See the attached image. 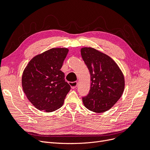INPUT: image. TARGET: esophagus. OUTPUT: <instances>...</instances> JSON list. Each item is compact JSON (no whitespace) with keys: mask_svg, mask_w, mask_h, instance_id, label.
Returning <instances> with one entry per match:
<instances>
[{"mask_svg":"<svg viewBox=\"0 0 150 150\" xmlns=\"http://www.w3.org/2000/svg\"><path fill=\"white\" fill-rule=\"evenodd\" d=\"M69 84H70L72 89H75L77 87V86H78V82H77V81H74V82H69Z\"/></svg>","mask_w":150,"mask_h":150,"instance_id":"34e87169","label":"esophagus"}]
</instances>
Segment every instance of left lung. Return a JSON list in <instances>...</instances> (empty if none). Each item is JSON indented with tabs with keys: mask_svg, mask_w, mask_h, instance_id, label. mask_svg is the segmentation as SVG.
I'll list each match as a JSON object with an SVG mask.
<instances>
[{
	"mask_svg": "<svg viewBox=\"0 0 150 150\" xmlns=\"http://www.w3.org/2000/svg\"><path fill=\"white\" fill-rule=\"evenodd\" d=\"M81 53L91 81L89 93L83 97V104L95 112L106 111L122 96L124 76L116 63L106 54L92 47H83Z\"/></svg>",
	"mask_w": 150,
	"mask_h": 150,
	"instance_id": "8db88e82",
	"label": "left lung"
}]
</instances>
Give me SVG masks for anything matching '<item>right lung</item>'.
<instances>
[{
  "label": "right lung",
  "instance_id": "obj_1",
  "mask_svg": "<svg viewBox=\"0 0 150 150\" xmlns=\"http://www.w3.org/2000/svg\"><path fill=\"white\" fill-rule=\"evenodd\" d=\"M69 50L52 48L33 57L23 72L22 85L29 101L40 111L60 108L71 86L61 71Z\"/></svg>",
  "mask_w": 150,
  "mask_h": 150
}]
</instances>
